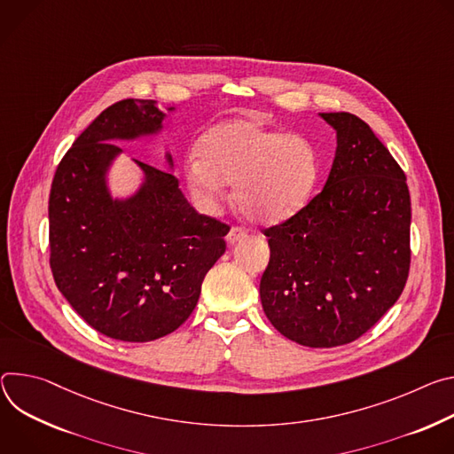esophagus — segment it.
Segmentation results:
<instances>
[{"mask_svg":"<svg viewBox=\"0 0 454 454\" xmlns=\"http://www.w3.org/2000/svg\"><path fill=\"white\" fill-rule=\"evenodd\" d=\"M243 238H247V231H245L243 227H239V225H234V227L229 231V234H227V241H229L231 245L241 241Z\"/></svg>","mask_w":454,"mask_h":454,"instance_id":"34e87169","label":"esophagus"}]
</instances>
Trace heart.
<instances>
[{
	"mask_svg": "<svg viewBox=\"0 0 454 454\" xmlns=\"http://www.w3.org/2000/svg\"><path fill=\"white\" fill-rule=\"evenodd\" d=\"M198 157L185 166L194 204L216 211L223 184H232L234 204L258 223H278L299 213L319 176L317 153L309 138L248 119L225 121L206 131L198 142Z\"/></svg>",
	"mask_w": 454,
	"mask_h": 454,
	"instance_id": "obj_1",
	"label": "heart"
}]
</instances>
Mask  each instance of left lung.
<instances>
[{
  "label": "left lung",
  "mask_w": 454,
  "mask_h": 454,
  "mask_svg": "<svg viewBox=\"0 0 454 454\" xmlns=\"http://www.w3.org/2000/svg\"><path fill=\"white\" fill-rule=\"evenodd\" d=\"M321 117L337 131L332 171L303 209L263 229L270 262L260 295L281 335L333 348L366 333L404 290L411 200L404 171L363 119Z\"/></svg>",
  "instance_id": "1"
}]
</instances>
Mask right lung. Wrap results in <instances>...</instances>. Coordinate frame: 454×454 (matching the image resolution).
Masks as SVG:
<instances>
[{"label":"right lung","mask_w":454,"mask_h":454,"mask_svg":"<svg viewBox=\"0 0 454 454\" xmlns=\"http://www.w3.org/2000/svg\"><path fill=\"white\" fill-rule=\"evenodd\" d=\"M162 119L153 100L108 106L67 151L50 189L54 281L91 328L124 342L160 339L192 314L231 229L196 213L173 173L138 160L142 189L110 198L105 175L121 153L114 140L155 133Z\"/></svg>","instance_id":"add662e5"}]
</instances>
